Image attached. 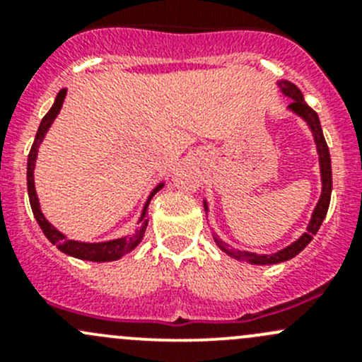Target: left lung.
<instances>
[{"label":"left lung","instance_id":"8db88e82","mask_svg":"<svg viewBox=\"0 0 362 362\" xmlns=\"http://www.w3.org/2000/svg\"><path fill=\"white\" fill-rule=\"evenodd\" d=\"M280 90L286 94L287 98L293 100V103L289 105V110L296 113V115L301 117L308 127L312 129L313 140H315L317 145V154H319V164H320V180H322V192H320L319 203H317L315 210H313L312 218L308 222V228L306 231L296 240L294 243H291L289 247L286 249L275 252V254H254V252H245V250H236L231 249L228 243H224L222 240H218L217 236H214L215 243L218 245V249L224 250L226 254L231 255V257L238 259V261H245L250 262V264H279V262L289 261V259L296 257L310 242L313 240V236L317 235L319 228L322 226V221L326 218L327 208H329V202H331V189H333V171H331V156H329V148H327L326 138H324L322 127H320V120L319 115H317L315 110L306 105L305 98H303L301 90L294 86L293 82H287V80H280L279 82ZM204 204V211H208V204L206 202H203Z\"/></svg>","mask_w":362,"mask_h":362}]
</instances>
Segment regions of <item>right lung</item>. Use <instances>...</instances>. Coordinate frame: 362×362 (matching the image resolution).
Segmentation results:
<instances>
[{
  "label": "right lung",
  "instance_id": "1",
  "mask_svg": "<svg viewBox=\"0 0 362 362\" xmlns=\"http://www.w3.org/2000/svg\"><path fill=\"white\" fill-rule=\"evenodd\" d=\"M64 98H66V89L59 90V94H57L52 108L47 112V115L43 117L42 122H40L38 133H36V138H35V144H33L31 151H29V156H28V194H29V203H31L33 215H35L36 222H38V226L42 228L43 235L49 238V242L52 243V245H56L61 252H64V254L71 255V257H76V259H83V261H94V262L117 261V259H120L122 255H126L127 252L133 250L134 247L141 242V238H144V235H145V229H147V224H148V218H145L148 203H151L152 196L163 189L164 184H159L158 187L151 192V196H148L147 203H145V206H144V211H141V217L138 218V224H140V228L134 231V235L122 236V238L110 240V242L86 243V242H75V240H69L63 235V233L57 231V229L54 228L49 221H47L45 215L42 214V208H40L38 196H36V189H35V164H36V156H38L40 144H42L43 138H45L49 127L52 126V122L56 120L57 113H59L61 107H63V103H64Z\"/></svg>",
  "mask_w": 362,
  "mask_h": 362
}]
</instances>
